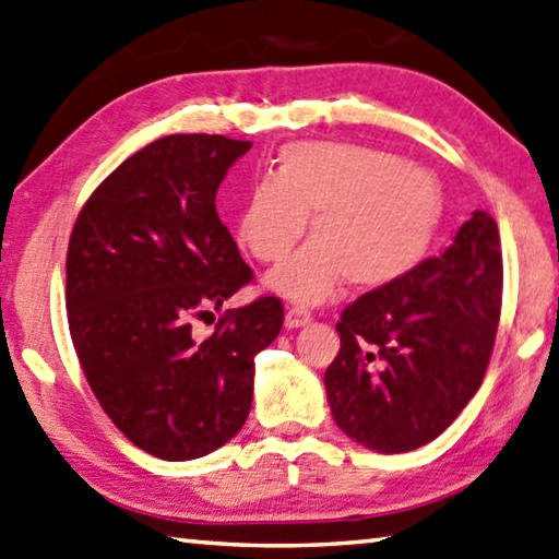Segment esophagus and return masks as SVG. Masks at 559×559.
Instances as JSON below:
<instances>
[{"label": "esophagus", "instance_id": "obj_1", "mask_svg": "<svg viewBox=\"0 0 559 559\" xmlns=\"http://www.w3.org/2000/svg\"><path fill=\"white\" fill-rule=\"evenodd\" d=\"M312 320V314L305 308H290L286 312V326L288 330H298V326H305Z\"/></svg>", "mask_w": 559, "mask_h": 559}]
</instances>
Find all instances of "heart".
<instances>
[{"label":"heart","mask_w":559,"mask_h":559,"mask_svg":"<svg viewBox=\"0 0 559 559\" xmlns=\"http://www.w3.org/2000/svg\"><path fill=\"white\" fill-rule=\"evenodd\" d=\"M312 242L266 276L295 302L330 298L344 278L378 288L419 264L441 217V191L429 171L392 152L348 142H293L273 177L245 195L237 239L257 261H278L305 235Z\"/></svg>","instance_id":"obj_1"}]
</instances>
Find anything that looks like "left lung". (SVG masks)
Masks as SVG:
<instances>
[{"label": "left lung", "mask_w": 559, "mask_h": 559, "mask_svg": "<svg viewBox=\"0 0 559 559\" xmlns=\"http://www.w3.org/2000/svg\"><path fill=\"white\" fill-rule=\"evenodd\" d=\"M501 239L485 211L441 257L348 305L342 348L324 373L332 417L378 453H407L441 436L487 373L501 312Z\"/></svg>", "instance_id": "obj_1"}]
</instances>
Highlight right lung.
Masks as SVG:
<instances>
[{
	"instance_id": "obj_1",
	"label": "right lung",
	"mask_w": 559,
	"mask_h": 559,
	"mask_svg": "<svg viewBox=\"0 0 559 559\" xmlns=\"http://www.w3.org/2000/svg\"><path fill=\"white\" fill-rule=\"evenodd\" d=\"M249 147L205 133L150 142L96 186L70 235L76 358L108 419L162 461L207 455L242 429L254 356L283 326V302L266 295L227 310L203 342L191 334V317L254 278L215 211Z\"/></svg>"
}]
</instances>
